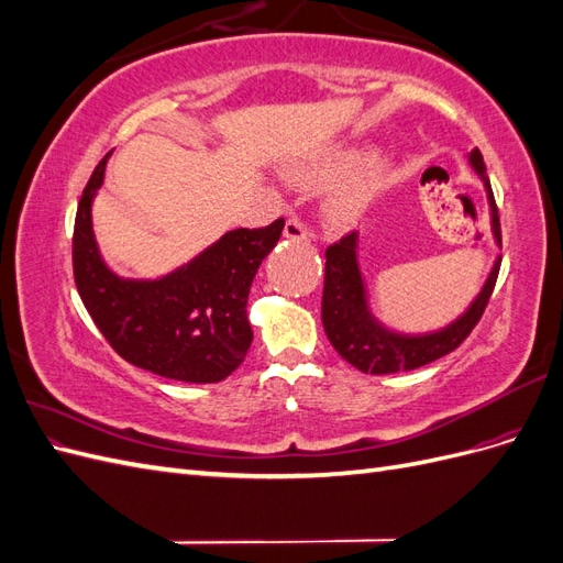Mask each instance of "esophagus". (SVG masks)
Segmentation results:
<instances>
[{
    "mask_svg": "<svg viewBox=\"0 0 563 563\" xmlns=\"http://www.w3.org/2000/svg\"><path fill=\"white\" fill-rule=\"evenodd\" d=\"M284 236H286V240H291V242H308L310 232H308V228L302 225V220L288 218L286 225H284Z\"/></svg>",
    "mask_w": 563,
    "mask_h": 563,
    "instance_id": "1",
    "label": "esophagus"
}]
</instances>
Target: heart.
Listing matches in <instances>:
<instances>
[{
    "instance_id": "obj_1",
    "label": "heart",
    "mask_w": 563,
    "mask_h": 563,
    "mask_svg": "<svg viewBox=\"0 0 563 563\" xmlns=\"http://www.w3.org/2000/svg\"><path fill=\"white\" fill-rule=\"evenodd\" d=\"M362 164H364V152L362 150L335 147V150H329L327 155H321L319 159H314L310 166L298 168L294 178L300 180V183L338 180V178H345L352 172H356V168H360ZM380 185H383V172H373V174H368L360 180L340 187V190L331 199V213L338 220H352L356 216H362L368 203L376 199Z\"/></svg>"
}]
</instances>
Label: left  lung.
<instances>
[{
    "label": "left lung",
    "instance_id": "left-lung-1",
    "mask_svg": "<svg viewBox=\"0 0 563 563\" xmlns=\"http://www.w3.org/2000/svg\"><path fill=\"white\" fill-rule=\"evenodd\" d=\"M467 162L484 183L490 211V232L493 240L500 246V218L482 152L474 147L467 155ZM498 269L500 255L493 261L484 286L467 305V310L446 323V327L422 333H404L387 327L373 312L368 286L360 265V232H352L327 249V275H323L321 296L323 331H327L331 345L347 364L371 373V376L420 368L453 352L472 333L476 321L482 319L486 310V302L498 279Z\"/></svg>",
    "mask_w": 563,
    "mask_h": 563
}]
</instances>
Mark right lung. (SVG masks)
I'll list each match as a JSON object with an SVG mask.
<instances>
[{
  "mask_svg": "<svg viewBox=\"0 0 563 563\" xmlns=\"http://www.w3.org/2000/svg\"><path fill=\"white\" fill-rule=\"evenodd\" d=\"M110 155L84 187L75 218L73 267L84 305L129 364L180 383L225 380L251 347L249 291L284 218L261 230H230L162 277H119L98 249L91 216Z\"/></svg>",
  "mask_w": 563,
  "mask_h": 563,
  "instance_id": "obj_1",
  "label": "right lung"
}]
</instances>
